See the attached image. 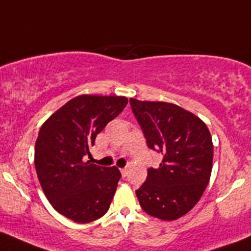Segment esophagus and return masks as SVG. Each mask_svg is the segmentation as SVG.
I'll list each match as a JSON object with an SVG mask.
<instances>
[{"label": "esophagus", "mask_w": 251, "mask_h": 251, "mask_svg": "<svg viewBox=\"0 0 251 251\" xmlns=\"http://www.w3.org/2000/svg\"><path fill=\"white\" fill-rule=\"evenodd\" d=\"M120 172H121V174H123V176H127V168H121Z\"/></svg>", "instance_id": "34e87169"}]
</instances>
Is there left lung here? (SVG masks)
<instances>
[{"label":"left lung","mask_w":251,"mask_h":251,"mask_svg":"<svg viewBox=\"0 0 251 251\" xmlns=\"http://www.w3.org/2000/svg\"><path fill=\"white\" fill-rule=\"evenodd\" d=\"M130 103L148 147L163 156L159 168L148 171L137 199L147 214L176 220L196 205L209 183L212 136L201 119L176 104L136 99Z\"/></svg>","instance_id":"obj_1"}]
</instances>
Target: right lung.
Returning <instances> with one entry per match:
<instances>
[{"label":"right lung","mask_w":251,"mask_h":251,"mask_svg":"<svg viewBox=\"0 0 251 251\" xmlns=\"http://www.w3.org/2000/svg\"><path fill=\"white\" fill-rule=\"evenodd\" d=\"M125 96L80 95L47 119L35 146V167L44 195L56 212L79 224L103 216L121 173L89 161L95 138L127 104Z\"/></svg>","instance_id":"right-lung-1"}]
</instances>
